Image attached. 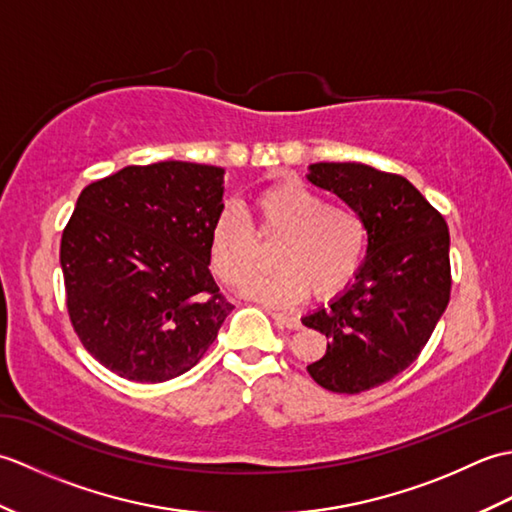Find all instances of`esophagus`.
<instances>
[{"label":"esophagus","mask_w":512,"mask_h":512,"mask_svg":"<svg viewBox=\"0 0 512 512\" xmlns=\"http://www.w3.org/2000/svg\"><path fill=\"white\" fill-rule=\"evenodd\" d=\"M273 319H275L279 328H288V330H299L301 328V321L297 317H292V314L273 312Z\"/></svg>","instance_id":"esophagus-1"}]
</instances>
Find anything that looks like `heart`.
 I'll use <instances>...</instances> for the list:
<instances>
[{"mask_svg": "<svg viewBox=\"0 0 512 512\" xmlns=\"http://www.w3.org/2000/svg\"><path fill=\"white\" fill-rule=\"evenodd\" d=\"M255 231L235 204L211 226V266L228 286H239L262 266L259 242H275L277 268L250 279L246 292L268 306H292L312 292L328 299L352 284L369 242L365 215L347 202H325L301 182H281L250 204Z\"/></svg>", "mask_w": 512, "mask_h": 512, "instance_id": "b5f03b06", "label": "heart"}]
</instances>
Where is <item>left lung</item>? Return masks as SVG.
Segmentation results:
<instances>
[{"label": "left lung", "instance_id": "8db88e82", "mask_svg": "<svg viewBox=\"0 0 512 512\" xmlns=\"http://www.w3.org/2000/svg\"><path fill=\"white\" fill-rule=\"evenodd\" d=\"M308 180L365 215L367 257L328 308L303 317L328 352L308 374L334 394H361L416 361L451 297L449 226L398 173L361 162H317Z\"/></svg>", "mask_w": 512, "mask_h": 512}]
</instances>
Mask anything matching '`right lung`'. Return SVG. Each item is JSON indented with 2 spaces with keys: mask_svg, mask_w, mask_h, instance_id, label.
I'll return each instance as SVG.
<instances>
[{
  "mask_svg": "<svg viewBox=\"0 0 512 512\" xmlns=\"http://www.w3.org/2000/svg\"><path fill=\"white\" fill-rule=\"evenodd\" d=\"M224 169L165 160L88 184L61 235L70 323L96 361L165 383L200 361L233 303L211 277Z\"/></svg>",
  "mask_w": 512,
  "mask_h": 512,
  "instance_id": "1",
  "label": "right lung"
}]
</instances>
